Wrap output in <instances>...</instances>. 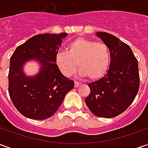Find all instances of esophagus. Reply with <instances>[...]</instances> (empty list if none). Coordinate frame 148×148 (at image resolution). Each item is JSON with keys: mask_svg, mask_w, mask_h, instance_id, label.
<instances>
[{"mask_svg": "<svg viewBox=\"0 0 148 148\" xmlns=\"http://www.w3.org/2000/svg\"><path fill=\"white\" fill-rule=\"evenodd\" d=\"M81 84L79 83V82H74V87L75 88H77V87H78L79 86H80Z\"/></svg>", "mask_w": 148, "mask_h": 148, "instance_id": "esophagus-1", "label": "esophagus"}]
</instances>
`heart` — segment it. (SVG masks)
Returning <instances> with one entry per match:
<instances>
[{"mask_svg":"<svg viewBox=\"0 0 148 148\" xmlns=\"http://www.w3.org/2000/svg\"><path fill=\"white\" fill-rule=\"evenodd\" d=\"M55 62L66 77L74 74L77 66L82 77H86L89 81H97L108 71L110 51L105 42L77 38L67 46L66 52H58Z\"/></svg>","mask_w":148,"mask_h":148,"instance_id":"b5f03b06","label":"heart"}]
</instances>
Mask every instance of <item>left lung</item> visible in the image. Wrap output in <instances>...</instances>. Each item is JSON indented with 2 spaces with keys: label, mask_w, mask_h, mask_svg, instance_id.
Returning a JSON list of instances; mask_svg holds the SVG:
<instances>
[{
  "label": "left lung",
  "mask_w": 148,
  "mask_h": 148,
  "mask_svg": "<svg viewBox=\"0 0 148 148\" xmlns=\"http://www.w3.org/2000/svg\"><path fill=\"white\" fill-rule=\"evenodd\" d=\"M97 36L109 47L111 61L105 77L88 84L90 93L85 101L94 115L112 118L129 107L139 91L138 61L130 47L117 37L106 32Z\"/></svg>",
  "instance_id": "obj_1"
}]
</instances>
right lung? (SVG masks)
<instances>
[{
	"label": "right lung",
	"instance_id": "obj_1",
	"mask_svg": "<svg viewBox=\"0 0 148 148\" xmlns=\"http://www.w3.org/2000/svg\"><path fill=\"white\" fill-rule=\"evenodd\" d=\"M66 33L40 34L18 46L10 58L8 93L21 114L34 120H45L57 111L65 95L74 83L63 76L55 63V58ZM31 58L42 64L34 78L26 77L23 65Z\"/></svg>",
	"mask_w": 148,
	"mask_h": 148
}]
</instances>
